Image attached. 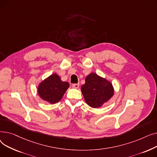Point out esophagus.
<instances>
[{
    "mask_svg": "<svg viewBox=\"0 0 157 157\" xmlns=\"http://www.w3.org/2000/svg\"><path fill=\"white\" fill-rule=\"evenodd\" d=\"M79 86V84L77 83V84H72V87L74 88H78Z\"/></svg>",
    "mask_w": 157,
    "mask_h": 157,
    "instance_id": "esophagus-1",
    "label": "esophagus"
}]
</instances>
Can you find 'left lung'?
Masks as SVG:
<instances>
[{"mask_svg":"<svg viewBox=\"0 0 157 157\" xmlns=\"http://www.w3.org/2000/svg\"><path fill=\"white\" fill-rule=\"evenodd\" d=\"M81 92L87 104L97 108L110 99L114 90L110 82L91 73L86 76L85 83L81 86Z\"/></svg>","mask_w":157,"mask_h":157,"instance_id":"left-lung-1","label":"left lung"}]
</instances>
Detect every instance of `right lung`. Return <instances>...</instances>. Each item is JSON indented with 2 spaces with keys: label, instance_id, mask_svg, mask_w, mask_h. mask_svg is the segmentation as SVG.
Masks as SVG:
<instances>
[{
  "label": "right lung",
  "instance_id": "obj_1",
  "mask_svg": "<svg viewBox=\"0 0 157 157\" xmlns=\"http://www.w3.org/2000/svg\"><path fill=\"white\" fill-rule=\"evenodd\" d=\"M69 87L68 82L62 81L57 74H53L40 83L38 94L44 101L55 104L61 100Z\"/></svg>",
  "mask_w": 157,
  "mask_h": 157
}]
</instances>
